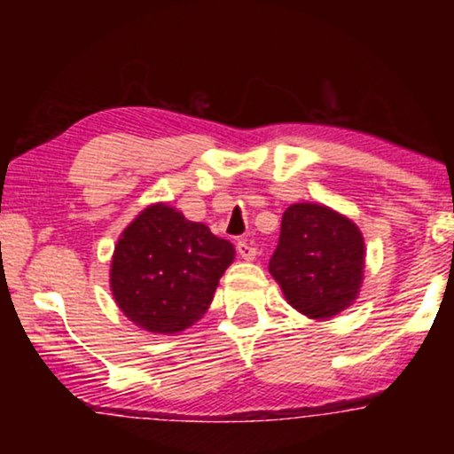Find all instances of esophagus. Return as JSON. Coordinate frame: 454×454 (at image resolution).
Instances as JSON below:
<instances>
[{
	"instance_id": "1",
	"label": "esophagus",
	"mask_w": 454,
	"mask_h": 454,
	"mask_svg": "<svg viewBox=\"0 0 454 454\" xmlns=\"http://www.w3.org/2000/svg\"><path fill=\"white\" fill-rule=\"evenodd\" d=\"M237 252L243 260H254V258H256V254H258L256 247H254V245L249 243L247 239H241V241L237 243Z\"/></svg>"
}]
</instances>
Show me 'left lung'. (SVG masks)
<instances>
[{
  "label": "left lung",
  "mask_w": 454,
  "mask_h": 454,
  "mask_svg": "<svg viewBox=\"0 0 454 454\" xmlns=\"http://www.w3.org/2000/svg\"><path fill=\"white\" fill-rule=\"evenodd\" d=\"M358 226L316 202H296L281 217L269 270L286 301L311 320H328L356 301L364 273Z\"/></svg>",
  "instance_id": "8db88e82"
}]
</instances>
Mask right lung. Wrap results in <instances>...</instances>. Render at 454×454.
Instances as JSON below:
<instances>
[{
    "label": "right lung",
    "mask_w": 454,
    "mask_h": 454,
    "mask_svg": "<svg viewBox=\"0 0 454 454\" xmlns=\"http://www.w3.org/2000/svg\"><path fill=\"white\" fill-rule=\"evenodd\" d=\"M234 245L175 207L149 205L121 232L111 260L114 303L149 333L190 328L209 309Z\"/></svg>",
    "instance_id": "obj_1"
}]
</instances>
